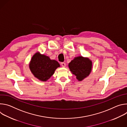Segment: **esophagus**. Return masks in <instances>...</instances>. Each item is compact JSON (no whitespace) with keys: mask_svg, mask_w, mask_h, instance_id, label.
Listing matches in <instances>:
<instances>
[{"mask_svg":"<svg viewBox=\"0 0 127 127\" xmlns=\"http://www.w3.org/2000/svg\"><path fill=\"white\" fill-rule=\"evenodd\" d=\"M61 66H62V67H65L66 66V64H65L64 62H62V63H61Z\"/></svg>","mask_w":127,"mask_h":127,"instance_id":"obj_1","label":"esophagus"}]
</instances>
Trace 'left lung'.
Masks as SVG:
<instances>
[{
  "label": "left lung",
  "instance_id": "left-lung-1",
  "mask_svg": "<svg viewBox=\"0 0 127 127\" xmlns=\"http://www.w3.org/2000/svg\"><path fill=\"white\" fill-rule=\"evenodd\" d=\"M70 71L76 76L78 81H82L88 76L92 70V61L82 56L75 57L68 65Z\"/></svg>",
  "mask_w": 127,
  "mask_h": 127
}]
</instances>
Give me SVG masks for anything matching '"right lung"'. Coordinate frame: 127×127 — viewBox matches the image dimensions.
<instances>
[{"label":"right lung","instance_id":"add662e5","mask_svg":"<svg viewBox=\"0 0 127 127\" xmlns=\"http://www.w3.org/2000/svg\"><path fill=\"white\" fill-rule=\"evenodd\" d=\"M29 67L35 77L41 81H46L60 67V64L57 61L51 60L48 56L37 52L32 57Z\"/></svg>","mask_w":127,"mask_h":127}]
</instances>
